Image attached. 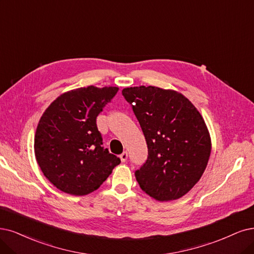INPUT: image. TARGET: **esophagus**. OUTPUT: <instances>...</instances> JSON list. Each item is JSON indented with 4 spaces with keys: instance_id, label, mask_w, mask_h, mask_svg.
Segmentation results:
<instances>
[{
    "instance_id": "obj_1",
    "label": "esophagus",
    "mask_w": 254,
    "mask_h": 254,
    "mask_svg": "<svg viewBox=\"0 0 254 254\" xmlns=\"http://www.w3.org/2000/svg\"><path fill=\"white\" fill-rule=\"evenodd\" d=\"M119 157H120V159H121V161H122V162H126V161L127 160V157H128L127 152H126V151H125V152L122 153Z\"/></svg>"
}]
</instances>
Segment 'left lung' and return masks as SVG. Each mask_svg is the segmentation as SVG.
<instances>
[{"mask_svg": "<svg viewBox=\"0 0 254 254\" xmlns=\"http://www.w3.org/2000/svg\"><path fill=\"white\" fill-rule=\"evenodd\" d=\"M147 144L145 163L135 172L141 190L158 201L189 192L207 166L211 141L199 111L181 93L157 87L122 90Z\"/></svg>", "mask_w": 254, "mask_h": 254, "instance_id": "left-lung-1", "label": "left lung"}]
</instances>
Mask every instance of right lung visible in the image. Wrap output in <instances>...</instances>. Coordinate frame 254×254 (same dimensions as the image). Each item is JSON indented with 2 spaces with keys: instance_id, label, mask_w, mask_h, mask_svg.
Listing matches in <instances>:
<instances>
[{
  "instance_id": "1",
  "label": "right lung",
  "mask_w": 254,
  "mask_h": 254,
  "mask_svg": "<svg viewBox=\"0 0 254 254\" xmlns=\"http://www.w3.org/2000/svg\"><path fill=\"white\" fill-rule=\"evenodd\" d=\"M117 87L89 86L62 94L44 112L36 127L34 153L56 189L84 195L107 180L120 159L102 146L96 118Z\"/></svg>"
}]
</instances>
